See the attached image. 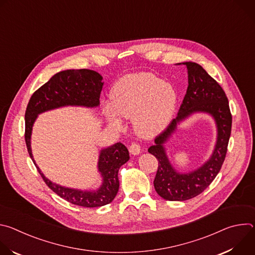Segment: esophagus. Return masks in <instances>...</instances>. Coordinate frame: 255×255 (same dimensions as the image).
<instances>
[{
	"instance_id": "34e87169",
	"label": "esophagus",
	"mask_w": 255,
	"mask_h": 255,
	"mask_svg": "<svg viewBox=\"0 0 255 255\" xmlns=\"http://www.w3.org/2000/svg\"><path fill=\"white\" fill-rule=\"evenodd\" d=\"M129 151L133 155H138L141 153V147L138 143H132L129 146Z\"/></svg>"
}]
</instances>
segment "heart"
I'll list each match as a JSON object with an SVG mask.
<instances>
[{"mask_svg": "<svg viewBox=\"0 0 255 255\" xmlns=\"http://www.w3.org/2000/svg\"><path fill=\"white\" fill-rule=\"evenodd\" d=\"M177 103L173 87L158 77L140 72L120 80L113 89L112 104L104 106V113L112 126L123 128L119 116L133 119L135 131L142 137L162 132L172 120Z\"/></svg>", "mask_w": 255, "mask_h": 255, "instance_id": "b5f03b06", "label": "heart"}]
</instances>
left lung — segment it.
<instances>
[{"instance_id": "obj_1", "label": "left lung", "mask_w": 255, "mask_h": 255, "mask_svg": "<svg viewBox=\"0 0 255 255\" xmlns=\"http://www.w3.org/2000/svg\"><path fill=\"white\" fill-rule=\"evenodd\" d=\"M183 64L188 68L189 86L177 117L156 136L155 144L148 148V152L158 160L153 181L154 189L166 201L193 199L210 186L224 162L232 126L228 99L221 86L200 64L192 61L183 62ZM199 112L208 113L215 120L217 127L215 148L211 157L202 167L187 174H180L171 165L163 145L174 132L177 124Z\"/></svg>"}]
</instances>
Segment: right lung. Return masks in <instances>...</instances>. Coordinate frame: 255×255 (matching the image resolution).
Masks as SVG:
<instances>
[{
    "label": "right lung",
    "instance_id": "obj_1",
    "mask_svg": "<svg viewBox=\"0 0 255 255\" xmlns=\"http://www.w3.org/2000/svg\"><path fill=\"white\" fill-rule=\"evenodd\" d=\"M102 80V76L97 71L86 68L57 72L32 95L25 112V141L28 153L45 184L65 201L86 208L105 206L116 197L119 190V168L129 160V151L125 145L118 142L101 150L98 170L103 177V183L98 190L82 191L59 186L45 177L33 158L31 134L36 118L43 112L65 106L98 107L104 85Z\"/></svg>",
    "mask_w": 255,
    "mask_h": 255
}]
</instances>
